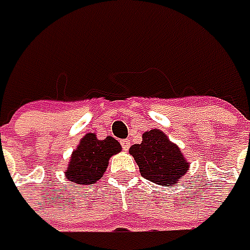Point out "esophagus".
<instances>
[{
  "instance_id": "esophagus-1",
  "label": "esophagus",
  "mask_w": 250,
  "mask_h": 250,
  "mask_svg": "<svg viewBox=\"0 0 250 250\" xmlns=\"http://www.w3.org/2000/svg\"><path fill=\"white\" fill-rule=\"evenodd\" d=\"M121 145H122V149H124V150H128L129 146H131V142H129L128 139H124V141L121 142Z\"/></svg>"
}]
</instances>
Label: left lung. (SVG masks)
<instances>
[{
  "instance_id": "obj_1",
  "label": "left lung",
  "mask_w": 250,
  "mask_h": 250,
  "mask_svg": "<svg viewBox=\"0 0 250 250\" xmlns=\"http://www.w3.org/2000/svg\"><path fill=\"white\" fill-rule=\"evenodd\" d=\"M129 153L138 163L141 176L163 187L177 183L190 166L179 146L170 142L160 129L145 132L142 142L132 145Z\"/></svg>"
}]
</instances>
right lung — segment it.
Instances as JSON below:
<instances>
[{
    "label": "right lung",
    "mask_w": 250,
    "mask_h": 250,
    "mask_svg": "<svg viewBox=\"0 0 250 250\" xmlns=\"http://www.w3.org/2000/svg\"><path fill=\"white\" fill-rule=\"evenodd\" d=\"M121 144L112 136L100 141L95 133H87L73 150L66 177L82 186L94 184L105 173L109 157L121 152Z\"/></svg>",
    "instance_id": "add662e5"
}]
</instances>
